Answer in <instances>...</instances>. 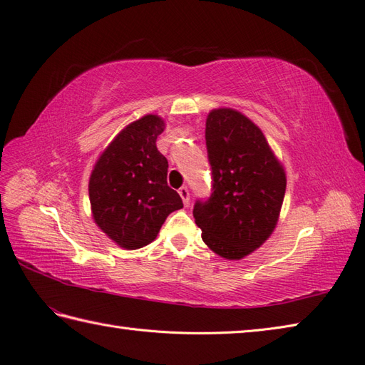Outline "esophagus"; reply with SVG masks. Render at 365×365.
Segmentation results:
<instances>
[{"label":"esophagus","mask_w":365,"mask_h":365,"mask_svg":"<svg viewBox=\"0 0 365 365\" xmlns=\"http://www.w3.org/2000/svg\"><path fill=\"white\" fill-rule=\"evenodd\" d=\"M179 194H180L182 200H183V205L185 206H190V191H187V187L182 186L180 190H179Z\"/></svg>","instance_id":"1"}]
</instances>
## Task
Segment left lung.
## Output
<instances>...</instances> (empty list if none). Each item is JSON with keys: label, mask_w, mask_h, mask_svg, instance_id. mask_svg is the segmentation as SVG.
Returning <instances> with one entry per match:
<instances>
[{"label": "left lung", "mask_w": 365, "mask_h": 365, "mask_svg": "<svg viewBox=\"0 0 365 365\" xmlns=\"http://www.w3.org/2000/svg\"><path fill=\"white\" fill-rule=\"evenodd\" d=\"M205 136L212 194L194 205L195 225L210 250L238 261L273 233L287 190L285 170L261 128L238 110H210Z\"/></svg>", "instance_id": "obj_1"}]
</instances>
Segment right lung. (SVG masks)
Segmentation results:
<instances>
[{"instance_id":"right-lung-1","label":"right lung","mask_w":365,"mask_h":365,"mask_svg":"<svg viewBox=\"0 0 365 365\" xmlns=\"http://www.w3.org/2000/svg\"><path fill=\"white\" fill-rule=\"evenodd\" d=\"M165 128L158 115L124 127L106 147L89 178L96 225L123 249L136 250L155 241L167 217L182 209L180 195L168 186V160L156 147Z\"/></svg>"}]
</instances>
